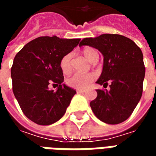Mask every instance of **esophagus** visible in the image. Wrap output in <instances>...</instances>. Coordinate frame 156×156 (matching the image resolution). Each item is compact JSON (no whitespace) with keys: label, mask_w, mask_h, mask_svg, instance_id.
I'll use <instances>...</instances> for the list:
<instances>
[{"label":"esophagus","mask_w":156,"mask_h":156,"mask_svg":"<svg viewBox=\"0 0 156 156\" xmlns=\"http://www.w3.org/2000/svg\"><path fill=\"white\" fill-rule=\"evenodd\" d=\"M85 90L84 89H78L77 90V93H80V94H82V93H84Z\"/></svg>","instance_id":"obj_1"}]
</instances>
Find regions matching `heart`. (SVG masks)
<instances>
[{
	"label": "heart",
	"instance_id": "obj_1",
	"mask_svg": "<svg viewBox=\"0 0 156 156\" xmlns=\"http://www.w3.org/2000/svg\"><path fill=\"white\" fill-rule=\"evenodd\" d=\"M85 58L91 62H94L95 58L98 57V51L94 48H85L82 51ZM71 53L64 55L60 60L59 68L64 75L70 74L73 70L71 65ZM96 76L94 73H75L67 79V85L75 89H85L94 81Z\"/></svg>",
	"mask_w": 156,
	"mask_h": 156
}]
</instances>
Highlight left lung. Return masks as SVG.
<instances>
[{
  "instance_id": "obj_1",
  "label": "left lung",
  "mask_w": 156,
  "mask_h": 156,
  "mask_svg": "<svg viewBox=\"0 0 156 156\" xmlns=\"http://www.w3.org/2000/svg\"><path fill=\"white\" fill-rule=\"evenodd\" d=\"M82 46L98 49L104 55V67L97 83L109 90L97 89L90 102L95 116L108 124H118L129 117L143 92L145 67L140 48L131 39L119 34H103L82 40Z\"/></svg>"
}]
</instances>
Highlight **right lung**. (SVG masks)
<instances>
[{"instance_id":"right-lung-1","label":"right lung","mask_w":156,"mask_h":156,"mask_svg":"<svg viewBox=\"0 0 156 156\" xmlns=\"http://www.w3.org/2000/svg\"><path fill=\"white\" fill-rule=\"evenodd\" d=\"M80 39L40 37L16 55L12 69V91L23 114L39 125H49L64 115L76 91L65 84L59 62ZM57 86V91L49 90Z\"/></svg>"}]
</instances>
